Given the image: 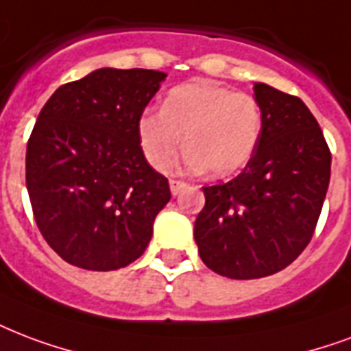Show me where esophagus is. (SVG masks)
I'll list each match as a JSON object with an SVG mask.
<instances>
[{
	"label": "esophagus",
	"mask_w": 351,
	"mask_h": 351,
	"mask_svg": "<svg viewBox=\"0 0 351 351\" xmlns=\"http://www.w3.org/2000/svg\"><path fill=\"white\" fill-rule=\"evenodd\" d=\"M169 186H171V193L178 195L182 191V189H184V187L187 186V184H186V182H182V180H171Z\"/></svg>",
	"instance_id": "esophagus-1"
}]
</instances>
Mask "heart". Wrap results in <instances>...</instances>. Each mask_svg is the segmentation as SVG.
<instances>
[{"label":"heart","mask_w":351,"mask_h":351,"mask_svg":"<svg viewBox=\"0 0 351 351\" xmlns=\"http://www.w3.org/2000/svg\"><path fill=\"white\" fill-rule=\"evenodd\" d=\"M261 125V106L250 93L213 82H189L167 93L162 112L147 110L140 117L138 138L154 169L171 164L184 136L187 149L178 169H210L213 176H228L250 162Z\"/></svg>","instance_id":"obj_1"}]
</instances>
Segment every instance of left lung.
<instances>
[{
    "label": "left lung",
    "mask_w": 351,
    "mask_h": 351,
    "mask_svg": "<svg viewBox=\"0 0 351 351\" xmlns=\"http://www.w3.org/2000/svg\"><path fill=\"white\" fill-rule=\"evenodd\" d=\"M261 136L230 182L204 186L195 241L208 269L232 280L280 272L309 245L330 186L331 152L296 95L256 82Z\"/></svg>",
    "instance_id": "obj_1"
}]
</instances>
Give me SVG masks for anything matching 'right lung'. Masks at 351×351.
<instances>
[{
    "label": "right lung",
    "mask_w": 351,
    "mask_h": 351,
    "mask_svg": "<svg viewBox=\"0 0 351 351\" xmlns=\"http://www.w3.org/2000/svg\"><path fill=\"white\" fill-rule=\"evenodd\" d=\"M165 73L92 71L62 84L27 141L34 221L55 252L86 271H117L145 252L169 182L147 164L138 121Z\"/></svg>",
    "instance_id": "add662e5"
}]
</instances>
